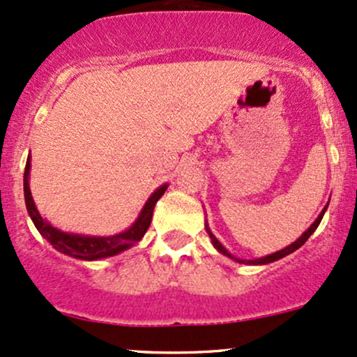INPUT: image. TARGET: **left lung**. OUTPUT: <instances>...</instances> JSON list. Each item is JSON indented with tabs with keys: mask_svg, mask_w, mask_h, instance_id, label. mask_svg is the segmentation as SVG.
I'll use <instances>...</instances> for the list:
<instances>
[{
	"mask_svg": "<svg viewBox=\"0 0 357 357\" xmlns=\"http://www.w3.org/2000/svg\"><path fill=\"white\" fill-rule=\"evenodd\" d=\"M327 206H328V203L327 205L324 206V210L320 211V215L319 217L315 218V222L312 223L310 227H308L307 230H305L303 234H301V236L296 238L295 242H293V244H289V245H287V248L284 249H281V250H276V252H273V254H269V256H264V257H259V259H238V257H234L232 254L229 252V250H227L225 248H223V245L220 244V241H218L217 237L213 236V234H211V230H210V227H208V223L205 222V229H206V232H208V236H210V238H211V244H213V248L218 250V252L220 254H223V256H227V257H230V259H234V261H237V262H242V264H254V266H261V264H269V262H274V261H278V259H283L284 256H288V254H291V252H295L296 249H300L301 245L305 244V242L308 241V237L312 236L313 232H315L317 230V227L320 225V222H322V217H324V213H325V210H327Z\"/></svg>",
	"mask_w": 357,
	"mask_h": 357,
	"instance_id": "obj_1",
	"label": "left lung"
}]
</instances>
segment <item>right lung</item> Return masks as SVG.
Listing matches in <instances>:
<instances>
[{"label": "right lung", "mask_w": 357, "mask_h": 357, "mask_svg": "<svg viewBox=\"0 0 357 357\" xmlns=\"http://www.w3.org/2000/svg\"><path fill=\"white\" fill-rule=\"evenodd\" d=\"M30 155L26 159L25 166V174H23V191H25V205L26 211H29L30 218H32L33 225L37 227V230L40 232V236L47 238V241L52 244V248L59 250V252L66 254V256L74 257V259L81 261H98L105 259V257L116 256V254L123 252V250L130 249L132 245H135L140 238L144 237V234L147 232L149 225L152 220V211H154L155 203L162 197L164 191L167 190L169 185L159 186L154 193L149 197V199L144 205V208L140 210L137 220L128 227L123 232L115 234V236H83V234H70V232H62L57 227L50 225L49 222L38 213L37 206L30 193Z\"/></svg>", "instance_id": "add662e5"}]
</instances>
